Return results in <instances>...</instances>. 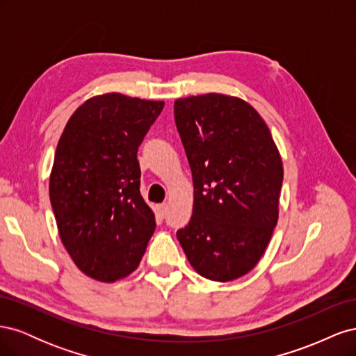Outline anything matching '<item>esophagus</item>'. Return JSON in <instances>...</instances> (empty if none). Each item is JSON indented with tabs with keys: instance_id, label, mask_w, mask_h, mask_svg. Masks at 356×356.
<instances>
[{
	"instance_id": "34e87169",
	"label": "esophagus",
	"mask_w": 356,
	"mask_h": 356,
	"mask_svg": "<svg viewBox=\"0 0 356 356\" xmlns=\"http://www.w3.org/2000/svg\"><path fill=\"white\" fill-rule=\"evenodd\" d=\"M166 212H168V204H166V203L157 204V207H156V215H157L159 218H165Z\"/></svg>"
}]
</instances>
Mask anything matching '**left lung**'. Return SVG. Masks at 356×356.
<instances>
[{
	"instance_id": "1",
	"label": "left lung",
	"mask_w": 356,
	"mask_h": 356,
	"mask_svg": "<svg viewBox=\"0 0 356 356\" xmlns=\"http://www.w3.org/2000/svg\"><path fill=\"white\" fill-rule=\"evenodd\" d=\"M174 114L195 186L191 220L177 238L200 276L233 281L260 261L276 227L281 154L241 98L188 96L175 101Z\"/></svg>"
}]
</instances>
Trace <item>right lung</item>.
<instances>
[{
	"mask_svg": "<svg viewBox=\"0 0 356 356\" xmlns=\"http://www.w3.org/2000/svg\"><path fill=\"white\" fill-rule=\"evenodd\" d=\"M163 106L122 93L93 96L60 135L49 184L51 208L72 261L96 281L132 273L154 233L136 154Z\"/></svg>",
	"mask_w": 356,
	"mask_h": 356,
	"instance_id": "obj_1",
	"label": "right lung"
}]
</instances>
